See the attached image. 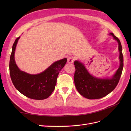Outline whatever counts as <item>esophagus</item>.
Returning <instances> with one entry per match:
<instances>
[{"label": "esophagus", "mask_w": 131, "mask_h": 131, "mask_svg": "<svg viewBox=\"0 0 131 131\" xmlns=\"http://www.w3.org/2000/svg\"><path fill=\"white\" fill-rule=\"evenodd\" d=\"M74 57L73 56H70L68 57V61H67V62H68V63H70V64L73 63L74 62Z\"/></svg>", "instance_id": "esophagus-1"}]
</instances>
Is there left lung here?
<instances>
[{"mask_svg":"<svg viewBox=\"0 0 131 131\" xmlns=\"http://www.w3.org/2000/svg\"><path fill=\"white\" fill-rule=\"evenodd\" d=\"M117 41L120 52V67L111 79H100L91 75L84 65L78 61L74 62L75 72L74 80L75 88L81 96L89 100L100 99L106 96L116 88L121 77L124 67L122 48L119 39L110 33Z\"/></svg>","mask_w":131,"mask_h":131,"instance_id":"1","label":"left lung"}]
</instances>
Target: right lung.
Instances as JSON below:
<instances>
[{
    "label": "right lung",
    "instance_id": "add662e5",
    "mask_svg": "<svg viewBox=\"0 0 131 131\" xmlns=\"http://www.w3.org/2000/svg\"><path fill=\"white\" fill-rule=\"evenodd\" d=\"M20 37L16 39L10 58L11 79L15 88L24 96L37 100L48 98L54 90L57 77L67 61L66 58L54 62L43 72L32 75L21 71L15 61L16 46Z\"/></svg>",
    "mask_w": 131,
    "mask_h": 131
}]
</instances>
